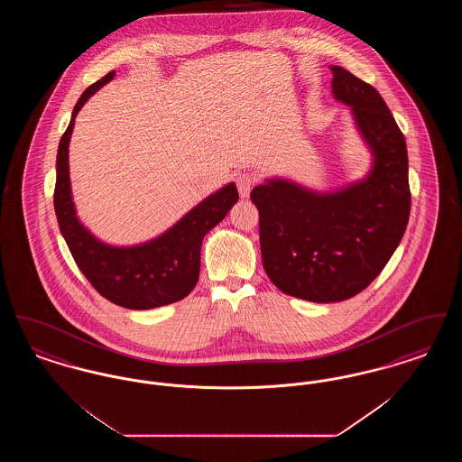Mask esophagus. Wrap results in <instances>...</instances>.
Returning <instances> with one entry per match:
<instances>
[{
  "label": "esophagus",
  "mask_w": 462,
  "mask_h": 462,
  "mask_svg": "<svg viewBox=\"0 0 462 462\" xmlns=\"http://www.w3.org/2000/svg\"><path fill=\"white\" fill-rule=\"evenodd\" d=\"M236 183H237V189H239V196L242 199L249 198L251 189L256 183V178L251 175V173L244 171V173H239V175L236 176Z\"/></svg>",
  "instance_id": "1"
}]
</instances>
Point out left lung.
Here are the masks:
<instances>
[{
  "label": "left lung",
  "instance_id": "obj_1",
  "mask_svg": "<svg viewBox=\"0 0 462 462\" xmlns=\"http://www.w3.org/2000/svg\"><path fill=\"white\" fill-rule=\"evenodd\" d=\"M332 93L353 110L374 152L369 176L319 196L284 180L251 192L260 213L264 272L282 292L313 303L353 298L390 262L411 215L405 136L383 97L332 66Z\"/></svg>",
  "mask_w": 462,
  "mask_h": 462
}]
</instances>
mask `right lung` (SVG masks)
<instances>
[{
	"label": "right lung",
	"instance_id": "obj_1",
	"mask_svg": "<svg viewBox=\"0 0 462 462\" xmlns=\"http://www.w3.org/2000/svg\"><path fill=\"white\" fill-rule=\"evenodd\" d=\"M114 70L83 91L57 152L55 215L69 251L89 284L110 303L130 310L171 305L196 287L200 272V244L239 200L234 183L204 199L189 215L154 241L134 247H112L97 241L78 221L69 181V140L74 119L89 97L109 83Z\"/></svg>",
	"mask_w": 462,
	"mask_h": 462
}]
</instances>
